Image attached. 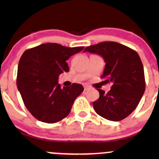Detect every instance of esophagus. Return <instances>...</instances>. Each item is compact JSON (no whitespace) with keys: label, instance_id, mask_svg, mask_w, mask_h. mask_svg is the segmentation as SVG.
<instances>
[{"label":"esophagus","instance_id":"34e87169","mask_svg":"<svg viewBox=\"0 0 159 159\" xmlns=\"http://www.w3.org/2000/svg\"><path fill=\"white\" fill-rule=\"evenodd\" d=\"M89 88L88 87V86H85V87H84V91H87V90H89Z\"/></svg>","mask_w":159,"mask_h":159}]
</instances>
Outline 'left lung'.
Here are the masks:
<instances>
[{
    "label": "left lung",
    "mask_w": 159,
    "mask_h": 159,
    "mask_svg": "<svg viewBox=\"0 0 159 159\" xmlns=\"http://www.w3.org/2000/svg\"><path fill=\"white\" fill-rule=\"evenodd\" d=\"M85 51L103 57L106 65L101 78L112 84L108 93L98 89L100 96L93 102L94 111L110 121L124 119L135 109L145 90L144 68L139 54L114 41L89 46Z\"/></svg>",
    "instance_id": "left-lung-1"
}]
</instances>
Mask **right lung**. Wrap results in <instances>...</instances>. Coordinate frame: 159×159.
Masks as SVG:
<instances>
[{"label": "right lung", "mask_w": 159, "mask_h": 159, "mask_svg": "<svg viewBox=\"0 0 159 159\" xmlns=\"http://www.w3.org/2000/svg\"><path fill=\"white\" fill-rule=\"evenodd\" d=\"M83 49L46 43L23 53L17 68V89L27 109L38 121L52 124L65 118L84 91L77 83L63 89L57 83L59 75L69 71L66 61Z\"/></svg>", "instance_id": "1"}]
</instances>
